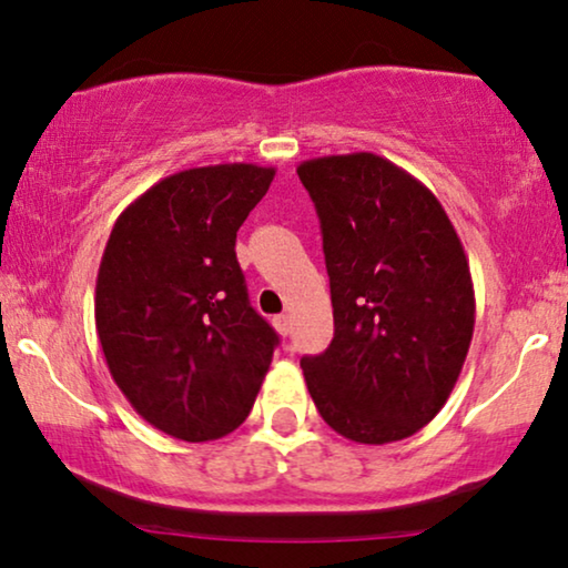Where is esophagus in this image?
<instances>
[{
  "label": "esophagus",
  "instance_id": "obj_1",
  "mask_svg": "<svg viewBox=\"0 0 568 568\" xmlns=\"http://www.w3.org/2000/svg\"><path fill=\"white\" fill-rule=\"evenodd\" d=\"M274 328L282 333V336H286V333L292 331V321H290V315H276L274 317Z\"/></svg>",
  "mask_w": 568,
  "mask_h": 568
}]
</instances>
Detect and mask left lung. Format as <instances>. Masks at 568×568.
Masks as SVG:
<instances>
[{
	"mask_svg": "<svg viewBox=\"0 0 568 568\" xmlns=\"http://www.w3.org/2000/svg\"><path fill=\"white\" fill-rule=\"evenodd\" d=\"M331 278L333 341L302 356L323 422L362 445L406 439L445 406L468 356L476 297L437 196L372 152L305 160Z\"/></svg>",
	"mask_w": 568,
	"mask_h": 568,
	"instance_id": "obj_1",
	"label": "left lung"
}]
</instances>
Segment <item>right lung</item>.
<instances>
[{"mask_svg":"<svg viewBox=\"0 0 568 568\" xmlns=\"http://www.w3.org/2000/svg\"><path fill=\"white\" fill-rule=\"evenodd\" d=\"M274 168H191L123 209L95 286L108 369L154 429L183 442L235 432L278 344L251 307L235 255L240 224Z\"/></svg>","mask_w":568,"mask_h":568,"instance_id":"1","label":"right lung"}]
</instances>
